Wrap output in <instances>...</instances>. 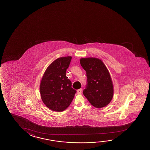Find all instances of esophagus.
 Instances as JSON below:
<instances>
[{"mask_svg":"<svg viewBox=\"0 0 150 150\" xmlns=\"http://www.w3.org/2000/svg\"><path fill=\"white\" fill-rule=\"evenodd\" d=\"M82 88H80V89H79V90H78L77 91V94H79V95H80V94H81L82 93Z\"/></svg>","mask_w":150,"mask_h":150,"instance_id":"esophagus-1","label":"esophagus"}]
</instances>
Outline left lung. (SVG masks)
Returning a JSON list of instances; mask_svg holds the SVG:
<instances>
[{
    "mask_svg": "<svg viewBox=\"0 0 150 150\" xmlns=\"http://www.w3.org/2000/svg\"><path fill=\"white\" fill-rule=\"evenodd\" d=\"M80 64L86 71L87 85L83 95L94 107H105L112 100L114 89L109 71L100 59L86 57Z\"/></svg>",
    "mask_w": 150,
    "mask_h": 150,
    "instance_id": "left-lung-1",
    "label": "left lung"
}]
</instances>
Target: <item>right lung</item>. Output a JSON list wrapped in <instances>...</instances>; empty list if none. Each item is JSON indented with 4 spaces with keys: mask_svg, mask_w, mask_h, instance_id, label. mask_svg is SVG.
Here are the masks:
<instances>
[{
    "mask_svg": "<svg viewBox=\"0 0 150 150\" xmlns=\"http://www.w3.org/2000/svg\"><path fill=\"white\" fill-rule=\"evenodd\" d=\"M71 56L59 57L54 60L45 70L41 80V98L49 109L62 112L69 106L76 91L66 76Z\"/></svg>",
    "mask_w": 150,
    "mask_h": 150,
    "instance_id": "1",
    "label": "right lung"
}]
</instances>
